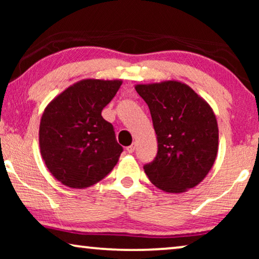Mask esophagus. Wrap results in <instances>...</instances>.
<instances>
[{"mask_svg": "<svg viewBox=\"0 0 259 259\" xmlns=\"http://www.w3.org/2000/svg\"><path fill=\"white\" fill-rule=\"evenodd\" d=\"M134 150H136V144H132L131 146L127 147V152H128V153H133Z\"/></svg>", "mask_w": 259, "mask_h": 259, "instance_id": "1", "label": "esophagus"}]
</instances>
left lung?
Instances as JSON below:
<instances>
[{"mask_svg":"<svg viewBox=\"0 0 259 259\" xmlns=\"http://www.w3.org/2000/svg\"><path fill=\"white\" fill-rule=\"evenodd\" d=\"M150 108L158 139L157 157L144 169L155 187L183 193L197 186L213 166L218 123L211 106L182 81L136 84Z\"/></svg>","mask_w":259,"mask_h":259,"instance_id":"left-lung-1","label":"left lung"}]
</instances>
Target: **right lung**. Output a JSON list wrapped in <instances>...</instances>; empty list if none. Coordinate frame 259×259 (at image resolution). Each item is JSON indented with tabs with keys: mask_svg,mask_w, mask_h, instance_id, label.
I'll list each match as a JSON object with an SVG mask.
<instances>
[{
	"mask_svg": "<svg viewBox=\"0 0 259 259\" xmlns=\"http://www.w3.org/2000/svg\"><path fill=\"white\" fill-rule=\"evenodd\" d=\"M121 83V80L77 81L45 108L38 131L41 155L49 172L63 185L86 189L104 179L118 162L122 147L101 111Z\"/></svg>",
	"mask_w": 259,
	"mask_h": 259,
	"instance_id": "obj_1",
	"label": "right lung"
}]
</instances>
